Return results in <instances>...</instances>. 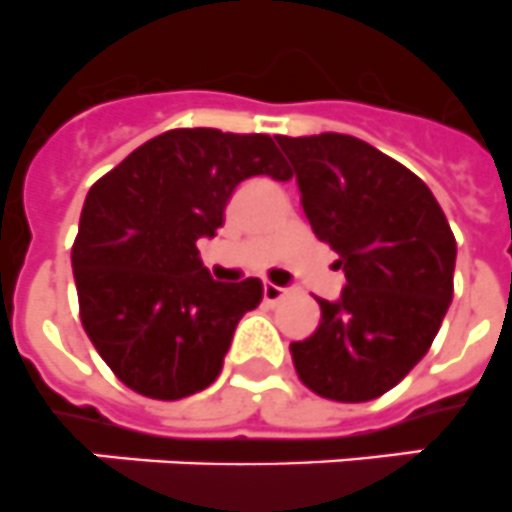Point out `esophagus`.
Returning a JSON list of instances; mask_svg holds the SVG:
<instances>
[{"instance_id": "esophagus-1", "label": "esophagus", "mask_w": 512, "mask_h": 512, "mask_svg": "<svg viewBox=\"0 0 512 512\" xmlns=\"http://www.w3.org/2000/svg\"><path fill=\"white\" fill-rule=\"evenodd\" d=\"M285 293H288V290L280 288V285H273V283L262 285V298H265L267 303H278Z\"/></svg>"}]
</instances>
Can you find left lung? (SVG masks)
I'll list each match as a JSON object with an SVG mask.
<instances>
[{
    "label": "left lung",
    "mask_w": 512,
    "mask_h": 512,
    "mask_svg": "<svg viewBox=\"0 0 512 512\" xmlns=\"http://www.w3.org/2000/svg\"><path fill=\"white\" fill-rule=\"evenodd\" d=\"M313 234L347 275L319 329L290 344L308 390L365 403L395 388L431 349L454 296L457 239L426 183L349 135L278 137Z\"/></svg>",
    "instance_id": "obj_1"
}]
</instances>
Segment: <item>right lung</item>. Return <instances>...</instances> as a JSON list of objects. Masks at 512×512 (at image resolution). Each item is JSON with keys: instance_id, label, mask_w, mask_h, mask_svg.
<instances>
[{"instance_id": "1", "label": "right lung", "mask_w": 512, "mask_h": 512, "mask_svg": "<svg viewBox=\"0 0 512 512\" xmlns=\"http://www.w3.org/2000/svg\"><path fill=\"white\" fill-rule=\"evenodd\" d=\"M293 170L270 135L168 130L91 186L71 250L78 316L109 370L135 393L181 400L219 377L262 283H216L199 260L234 188Z\"/></svg>"}]
</instances>
